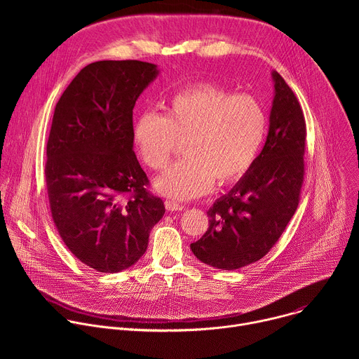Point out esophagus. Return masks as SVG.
<instances>
[{
  "label": "esophagus",
  "instance_id": "esophagus-1",
  "mask_svg": "<svg viewBox=\"0 0 359 359\" xmlns=\"http://www.w3.org/2000/svg\"><path fill=\"white\" fill-rule=\"evenodd\" d=\"M165 208H166V210H169V212H180V210H183L182 204H179V203H176V201H172V200H166V201H165Z\"/></svg>",
  "mask_w": 359,
  "mask_h": 359
}]
</instances>
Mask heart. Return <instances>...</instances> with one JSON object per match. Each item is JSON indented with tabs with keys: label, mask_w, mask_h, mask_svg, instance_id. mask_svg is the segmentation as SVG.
I'll use <instances>...</instances> for the list:
<instances>
[{
	"label": "heart",
	"mask_w": 359,
	"mask_h": 359,
	"mask_svg": "<svg viewBox=\"0 0 359 359\" xmlns=\"http://www.w3.org/2000/svg\"><path fill=\"white\" fill-rule=\"evenodd\" d=\"M267 116L251 95L201 83L175 93L163 115L143 112L133 125V143L142 163L163 170L183 143V161L156 179V190L173 200L209 191L215 180L227 186L243 179L259 158Z\"/></svg>",
	"instance_id": "1"
}]
</instances>
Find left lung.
<instances>
[{"instance_id":"obj_1","label":"left lung","mask_w":359,"mask_h":359,"mask_svg":"<svg viewBox=\"0 0 359 359\" xmlns=\"http://www.w3.org/2000/svg\"><path fill=\"white\" fill-rule=\"evenodd\" d=\"M276 95L266 144L248 173L215 201L210 226L190 244L212 267L237 270L273 248L294 216L304 182L305 118L292 89L273 72Z\"/></svg>"}]
</instances>
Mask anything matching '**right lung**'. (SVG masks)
<instances>
[{
    "mask_svg": "<svg viewBox=\"0 0 359 359\" xmlns=\"http://www.w3.org/2000/svg\"><path fill=\"white\" fill-rule=\"evenodd\" d=\"M156 76L149 62L97 61L55 107L45 163L50 215L69 251L99 273L133 266L165 215L133 151V108Z\"/></svg>",
    "mask_w": 359,
    "mask_h": 359,
    "instance_id": "obj_1",
    "label": "right lung"
}]
</instances>
